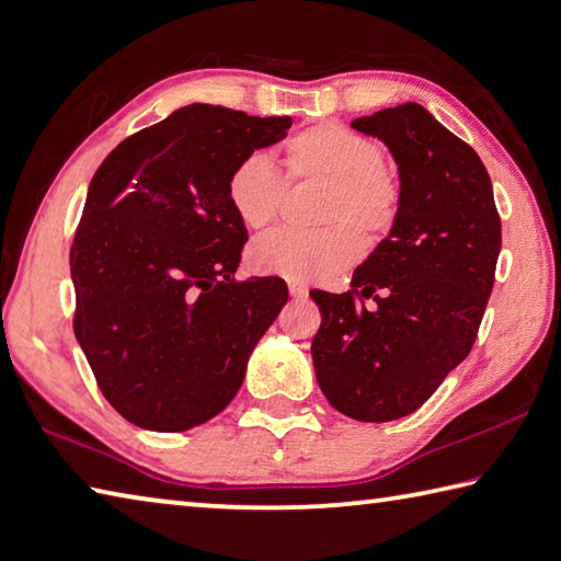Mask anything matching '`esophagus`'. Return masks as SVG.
Instances as JSON below:
<instances>
[{
	"mask_svg": "<svg viewBox=\"0 0 561 561\" xmlns=\"http://www.w3.org/2000/svg\"><path fill=\"white\" fill-rule=\"evenodd\" d=\"M290 295L293 298H308V288L302 283H290Z\"/></svg>",
	"mask_w": 561,
	"mask_h": 561,
	"instance_id": "34e87169",
	"label": "esophagus"
}]
</instances>
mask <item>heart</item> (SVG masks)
I'll list each match as a JSON object with an SVG mask.
<instances>
[{
    "label": "heart",
    "instance_id": "1",
    "mask_svg": "<svg viewBox=\"0 0 561 561\" xmlns=\"http://www.w3.org/2000/svg\"><path fill=\"white\" fill-rule=\"evenodd\" d=\"M290 181L327 183L317 231H273L249 251V263L263 276L298 283L327 280L396 229L403 187L383 163L380 146L344 124L324 122L293 134L283 144ZM227 199L247 229H266L283 205V181L266 156L247 153L227 178ZM359 231L356 232L355 229Z\"/></svg>",
    "mask_w": 561,
    "mask_h": 561
}]
</instances>
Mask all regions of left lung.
<instances>
[{
	"label": "left lung",
	"mask_w": 561,
	"mask_h": 561,
	"mask_svg": "<svg viewBox=\"0 0 561 561\" xmlns=\"http://www.w3.org/2000/svg\"><path fill=\"white\" fill-rule=\"evenodd\" d=\"M352 126L393 153L403 209L352 290L310 293L322 312L312 364L342 415L388 422L417 410L469 356L493 290L501 217L479 153L425 107L405 102Z\"/></svg>",
	"instance_id": "1"
}]
</instances>
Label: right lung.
Here are the masks:
<instances>
[{
    "mask_svg": "<svg viewBox=\"0 0 561 561\" xmlns=\"http://www.w3.org/2000/svg\"><path fill=\"white\" fill-rule=\"evenodd\" d=\"M290 124L187 104L94 173L70 247L72 330L102 396L134 425L183 432L219 415L288 302L276 276H234L249 234L227 178Z\"/></svg>",
    "mask_w": 561,
    "mask_h": 561,
    "instance_id": "1",
    "label": "right lung"
}]
</instances>
